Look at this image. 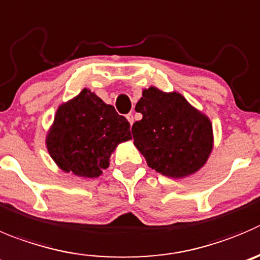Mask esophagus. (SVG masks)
<instances>
[{
	"label": "esophagus",
	"mask_w": 260,
	"mask_h": 260,
	"mask_svg": "<svg viewBox=\"0 0 260 260\" xmlns=\"http://www.w3.org/2000/svg\"><path fill=\"white\" fill-rule=\"evenodd\" d=\"M126 118H127V121L130 122V125H133V123H134V116H133V113H128V115L126 116Z\"/></svg>",
	"instance_id": "34e87169"
}]
</instances>
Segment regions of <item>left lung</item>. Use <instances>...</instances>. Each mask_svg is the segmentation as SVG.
<instances>
[{"label": "left lung", "instance_id": "left-lung-1", "mask_svg": "<svg viewBox=\"0 0 260 260\" xmlns=\"http://www.w3.org/2000/svg\"><path fill=\"white\" fill-rule=\"evenodd\" d=\"M135 111L143 115L133 125L135 147L159 174L182 179L206 165L213 148L209 117L177 91L144 89Z\"/></svg>", "mask_w": 260, "mask_h": 260}]
</instances>
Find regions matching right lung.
<instances>
[{"mask_svg":"<svg viewBox=\"0 0 260 260\" xmlns=\"http://www.w3.org/2000/svg\"><path fill=\"white\" fill-rule=\"evenodd\" d=\"M130 139L127 120L95 93L83 89L57 108L46 145L62 171L93 179L110 166L116 147Z\"/></svg>","mask_w":260,"mask_h":260,"instance_id":"right-lung-1","label":"right lung"}]
</instances>
